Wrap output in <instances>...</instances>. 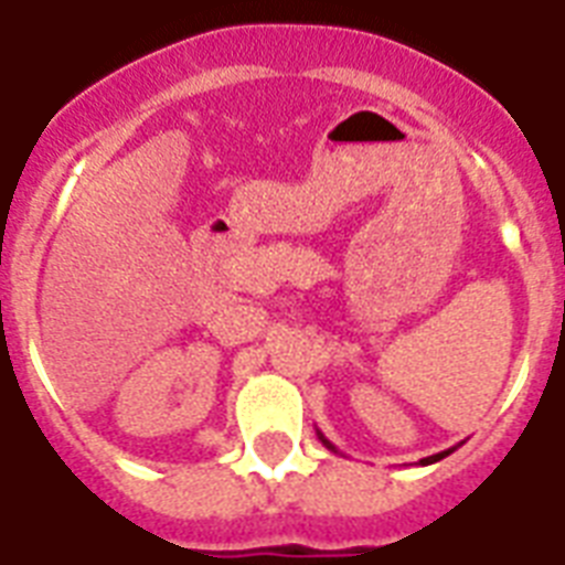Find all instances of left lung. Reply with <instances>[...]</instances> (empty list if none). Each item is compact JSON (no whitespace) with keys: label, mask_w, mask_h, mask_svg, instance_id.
<instances>
[{"label":"left lung","mask_w":565,"mask_h":565,"mask_svg":"<svg viewBox=\"0 0 565 565\" xmlns=\"http://www.w3.org/2000/svg\"><path fill=\"white\" fill-rule=\"evenodd\" d=\"M317 437H319V439H322V446H326V448H331V451H337V446H334V443H331V439H326V434H322V430H317ZM455 448H457V446H455ZM455 448H446V451H439V455L422 457V460H419V466L437 463V460H443V457H448V455H451V451H455Z\"/></svg>","instance_id":"left-lung-1"}]
</instances>
